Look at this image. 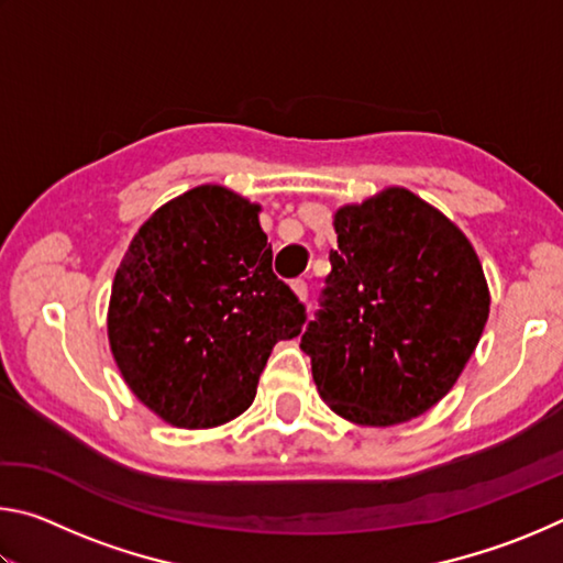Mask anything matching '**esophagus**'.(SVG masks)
I'll use <instances>...</instances> for the list:
<instances>
[{"label": "esophagus", "mask_w": 563, "mask_h": 563, "mask_svg": "<svg viewBox=\"0 0 563 563\" xmlns=\"http://www.w3.org/2000/svg\"><path fill=\"white\" fill-rule=\"evenodd\" d=\"M290 288H292V292H295V295H298L300 300L308 298V283H305V280H300V278H298V280H292V283H290Z\"/></svg>", "instance_id": "34e87169"}]
</instances>
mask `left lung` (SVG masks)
Listing matches in <instances>:
<instances>
[{
  "mask_svg": "<svg viewBox=\"0 0 563 563\" xmlns=\"http://www.w3.org/2000/svg\"><path fill=\"white\" fill-rule=\"evenodd\" d=\"M338 247L300 347L332 412L365 427L424 415L454 387L489 318L472 243L407 188L335 213Z\"/></svg>",
  "mask_w": 563,
  "mask_h": 563,
  "instance_id": "1",
  "label": "left lung"
}]
</instances>
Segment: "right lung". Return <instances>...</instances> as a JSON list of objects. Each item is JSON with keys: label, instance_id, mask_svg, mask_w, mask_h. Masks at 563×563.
Instances as JSON below:
<instances>
[{"label": "right lung", "instance_id": "add662e5", "mask_svg": "<svg viewBox=\"0 0 563 563\" xmlns=\"http://www.w3.org/2000/svg\"><path fill=\"white\" fill-rule=\"evenodd\" d=\"M261 206L223 186L174 198L133 235L111 285L109 345L164 422L206 430L245 412L305 305L273 273Z\"/></svg>", "mask_w": 563, "mask_h": 563}]
</instances>
